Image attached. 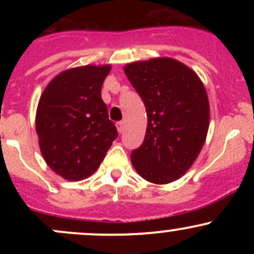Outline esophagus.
<instances>
[{"mask_svg": "<svg viewBox=\"0 0 254 254\" xmlns=\"http://www.w3.org/2000/svg\"><path fill=\"white\" fill-rule=\"evenodd\" d=\"M117 129L118 131H119V134H122V132L124 131V122L117 123Z\"/></svg>", "mask_w": 254, "mask_h": 254, "instance_id": "esophagus-1", "label": "esophagus"}]
</instances>
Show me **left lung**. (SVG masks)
Instances as JSON below:
<instances>
[{
    "instance_id": "1",
    "label": "left lung",
    "mask_w": 254,
    "mask_h": 254,
    "mask_svg": "<svg viewBox=\"0 0 254 254\" xmlns=\"http://www.w3.org/2000/svg\"><path fill=\"white\" fill-rule=\"evenodd\" d=\"M147 112L145 140L130 155L147 182L167 184L186 175L203 148L210 123L204 83L181 61L153 58L124 66Z\"/></svg>"
}]
</instances>
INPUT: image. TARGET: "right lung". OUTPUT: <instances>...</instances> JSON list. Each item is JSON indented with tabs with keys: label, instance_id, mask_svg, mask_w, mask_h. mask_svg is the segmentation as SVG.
Masks as SVG:
<instances>
[{
	"label": "right lung",
	"instance_id": "obj_1",
	"mask_svg": "<svg viewBox=\"0 0 254 254\" xmlns=\"http://www.w3.org/2000/svg\"><path fill=\"white\" fill-rule=\"evenodd\" d=\"M111 70L112 65L67 68L40 96L35 114L40 152L64 179L76 182L93 175L117 139L101 96Z\"/></svg>",
	"mask_w": 254,
	"mask_h": 254
}]
</instances>
